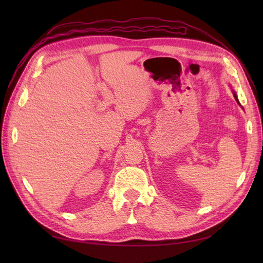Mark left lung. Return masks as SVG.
<instances>
[{
	"instance_id": "8db88e82",
	"label": "left lung",
	"mask_w": 263,
	"mask_h": 263,
	"mask_svg": "<svg viewBox=\"0 0 263 263\" xmlns=\"http://www.w3.org/2000/svg\"><path fill=\"white\" fill-rule=\"evenodd\" d=\"M233 93H234V97H235V99H236V102H237V103L239 104V102H238V99H237V96H236V93H235V92H234V91H233Z\"/></svg>"
}]
</instances>
